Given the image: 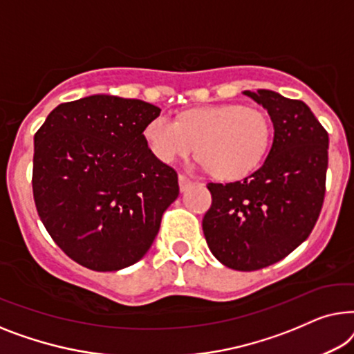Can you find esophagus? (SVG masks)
Here are the masks:
<instances>
[{
    "mask_svg": "<svg viewBox=\"0 0 354 354\" xmlns=\"http://www.w3.org/2000/svg\"><path fill=\"white\" fill-rule=\"evenodd\" d=\"M178 181H179V189H181V192L187 191V189L194 184L192 179H189L187 176H184V175H179L178 176Z\"/></svg>",
    "mask_w": 354,
    "mask_h": 354,
    "instance_id": "1",
    "label": "esophagus"
}]
</instances>
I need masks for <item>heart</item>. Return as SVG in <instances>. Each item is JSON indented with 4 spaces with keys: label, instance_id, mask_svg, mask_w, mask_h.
<instances>
[{
    "label": "heart",
    "instance_id": "b5f03b06",
    "mask_svg": "<svg viewBox=\"0 0 354 354\" xmlns=\"http://www.w3.org/2000/svg\"><path fill=\"white\" fill-rule=\"evenodd\" d=\"M272 125L257 107L221 104L192 109L178 122L157 115L144 128L153 156L170 163L197 147L198 165L221 179L247 176L260 165L271 144Z\"/></svg>",
    "mask_w": 354,
    "mask_h": 354
}]
</instances>
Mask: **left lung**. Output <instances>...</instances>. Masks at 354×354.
Returning a JSON list of instances; mask_svg holds the SVG:
<instances>
[{
    "label": "left lung",
    "instance_id": "8db88e82",
    "mask_svg": "<svg viewBox=\"0 0 354 354\" xmlns=\"http://www.w3.org/2000/svg\"><path fill=\"white\" fill-rule=\"evenodd\" d=\"M274 125L263 165L234 183H208L212 207L202 221L208 248L223 265L257 271L305 242L326 196L328 134L311 109L270 89L243 91Z\"/></svg>",
    "mask_w": 354,
    "mask_h": 354
}]
</instances>
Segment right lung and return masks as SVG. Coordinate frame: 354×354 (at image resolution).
<instances>
[{
	"instance_id": "obj_1",
	"label": "right lung",
	"mask_w": 354,
	"mask_h": 354,
	"mask_svg": "<svg viewBox=\"0 0 354 354\" xmlns=\"http://www.w3.org/2000/svg\"><path fill=\"white\" fill-rule=\"evenodd\" d=\"M160 109L94 94L64 102L35 133L33 198L39 220L73 261L118 271L141 260L178 175L147 146L144 128Z\"/></svg>"
}]
</instances>
